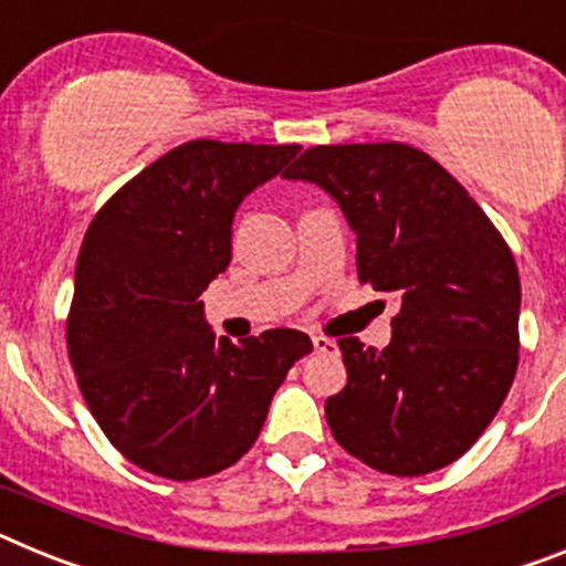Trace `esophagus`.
<instances>
[{"mask_svg": "<svg viewBox=\"0 0 566 566\" xmlns=\"http://www.w3.org/2000/svg\"><path fill=\"white\" fill-rule=\"evenodd\" d=\"M312 345H314V352H334V348H337V343L323 337V334H312Z\"/></svg>", "mask_w": 566, "mask_h": 566, "instance_id": "34e87169", "label": "esophagus"}]
</instances>
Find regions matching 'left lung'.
I'll list each match as a JSON object with an SVG mask.
<instances>
[{
    "label": "left lung",
    "mask_w": 566,
    "mask_h": 566,
    "mask_svg": "<svg viewBox=\"0 0 566 566\" xmlns=\"http://www.w3.org/2000/svg\"><path fill=\"white\" fill-rule=\"evenodd\" d=\"M286 178L332 195L357 234L359 280L399 300L382 352L337 339L348 382L326 399L334 439L391 476L457 462L516 377L513 252L468 189L408 144L312 147Z\"/></svg>",
    "instance_id": "8db88e82"
}]
</instances>
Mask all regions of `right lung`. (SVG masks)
I'll return each instance as SVG.
<instances>
[{"instance_id":"1","label":"right lung","mask_w":566,"mask_h":566,"mask_svg":"<svg viewBox=\"0 0 566 566\" xmlns=\"http://www.w3.org/2000/svg\"><path fill=\"white\" fill-rule=\"evenodd\" d=\"M297 153L187 142L124 184L84 234L70 363L104 437L147 473L189 482L238 462L289 368L312 352L294 328L214 339L201 303L232 260L243 198Z\"/></svg>"}]
</instances>
